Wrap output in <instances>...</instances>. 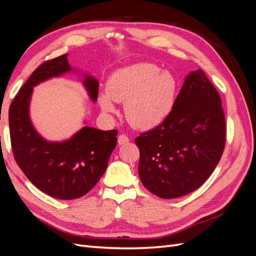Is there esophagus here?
<instances>
[{"instance_id": "obj_1", "label": "esophagus", "mask_w": 256, "mask_h": 256, "mask_svg": "<svg viewBox=\"0 0 256 256\" xmlns=\"http://www.w3.org/2000/svg\"><path fill=\"white\" fill-rule=\"evenodd\" d=\"M118 142L120 145H125L129 142V138L126 136V134H120L118 136Z\"/></svg>"}]
</instances>
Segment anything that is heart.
<instances>
[{
  "label": "heart",
  "instance_id": "obj_1",
  "mask_svg": "<svg viewBox=\"0 0 256 256\" xmlns=\"http://www.w3.org/2000/svg\"><path fill=\"white\" fill-rule=\"evenodd\" d=\"M178 82L175 76L152 63H138L113 72L106 92L98 102L106 113L118 112L115 102L125 104V115L131 126L150 130L160 126L176 102Z\"/></svg>",
  "mask_w": 256,
  "mask_h": 256
}]
</instances>
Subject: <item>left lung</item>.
Instances as JSON below:
<instances>
[{
	"label": "left lung",
	"mask_w": 256,
	"mask_h": 256,
	"mask_svg": "<svg viewBox=\"0 0 256 256\" xmlns=\"http://www.w3.org/2000/svg\"><path fill=\"white\" fill-rule=\"evenodd\" d=\"M226 131L218 90L202 69L190 72L168 118L136 138L145 188L161 198H180L200 188L219 164Z\"/></svg>",
	"instance_id": "left-lung-1"
}]
</instances>
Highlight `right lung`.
<instances>
[{
	"label": "right lung",
	"instance_id": "right-lung-1",
	"mask_svg": "<svg viewBox=\"0 0 256 256\" xmlns=\"http://www.w3.org/2000/svg\"><path fill=\"white\" fill-rule=\"evenodd\" d=\"M67 54L42 63L30 74L10 108V132L14 157L35 187L60 200L83 196L98 182L118 142V130L85 126L69 140L50 142L34 128L30 118L33 88L53 76L72 72ZM90 98L96 102L99 83L85 74Z\"/></svg>",
	"mask_w": 256,
	"mask_h": 256
}]
</instances>
